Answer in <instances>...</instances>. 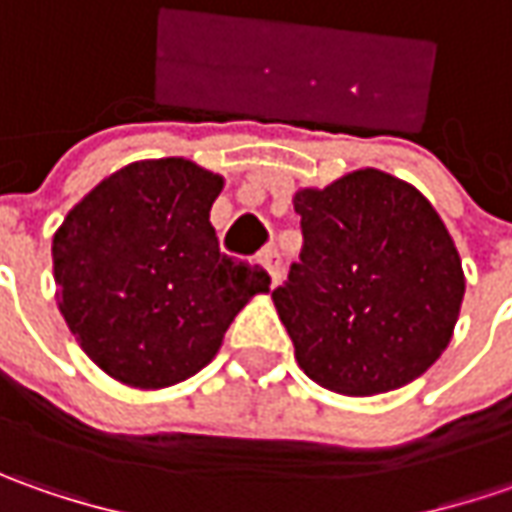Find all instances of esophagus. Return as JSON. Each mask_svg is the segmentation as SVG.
I'll use <instances>...</instances> for the list:
<instances>
[{
    "mask_svg": "<svg viewBox=\"0 0 512 512\" xmlns=\"http://www.w3.org/2000/svg\"><path fill=\"white\" fill-rule=\"evenodd\" d=\"M262 265L267 267V273H270V279H273V285L282 279V256H279V250L276 247H267V250H262Z\"/></svg>",
    "mask_w": 512,
    "mask_h": 512,
    "instance_id": "obj_1",
    "label": "esophagus"
}]
</instances>
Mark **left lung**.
<instances>
[{
	"mask_svg": "<svg viewBox=\"0 0 512 512\" xmlns=\"http://www.w3.org/2000/svg\"><path fill=\"white\" fill-rule=\"evenodd\" d=\"M302 250L273 290L296 362L347 396L419 379L453 336L462 259L433 205L382 170L296 193Z\"/></svg>",
	"mask_w": 512,
	"mask_h": 512,
	"instance_id": "left-lung-1",
	"label": "left lung"
}]
</instances>
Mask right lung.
Returning <instances> with one entry per match:
<instances>
[{
  "instance_id": "add662e5",
  "label": "right lung",
  "mask_w": 512,
  "mask_h": 512,
  "mask_svg": "<svg viewBox=\"0 0 512 512\" xmlns=\"http://www.w3.org/2000/svg\"><path fill=\"white\" fill-rule=\"evenodd\" d=\"M222 176L187 159L116 170L53 236L59 310L93 362L133 387L199 373L233 316L265 293L262 265L219 250Z\"/></svg>"
}]
</instances>
